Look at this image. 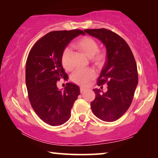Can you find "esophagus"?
Listing matches in <instances>:
<instances>
[{"mask_svg": "<svg viewBox=\"0 0 158 158\" xmlns=\"http://www.w3.org/2000/svg\"><path fill=\"white\" fill-rule=\"evenodd\" d=\"M85 89H85V88H84V87H81V88H80V92H81V93H82Z\"/></svg>", "mask_w": 158, "mask_h": 158, "instance_id": "34e87169", "label": "esophagus"}]
</instances>
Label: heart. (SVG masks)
Returning <instances> with one entry per match:
<instances>
[{"mask_svg": "<svg viewBox=\"0 0 158 158\" xmlns=\"http://www.w3.org/2000/svg\"><path fill=\"white\" fill-rule=\"evenodd\" d=\"M75 47L84 52L89 58H91L93 62L98 65H101L106 60L105 53L99 52V45L95 40L90 37H84L79 39L76 42ZM73 52L70 48L67 47L64 49L61 56V63L66 70H70L73 68L72 62ZM96 73L91 68L77 69L72 74L71 79L76 84L84 85H88L90 82L95 78Z\"/></svg>", "mask_w": 158, "mask_h": 158, "instance_id": "1", "label": "heart"}]
</instances>
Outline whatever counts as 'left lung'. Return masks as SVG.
Returning a JSON list of instances; mask_svg holds the SVG:
<instances>
[{"label":"left lung","mask_w":158,"mask_h":158,"mask_svg":"<svg viewBox=\"0 0 158 158\" xmlns=\"http://www.w3.org/2000/svg\"><path fill=\"white\" fill-rule=\"evenodd\" d=\"M84 32L100 40L106 50V60L98 85L106 83L107 91L93 89L95 98L90 106L102 121L113 122L121 118L132 103L138 84L137 63L129 45L118 35L105 28L87 29Z\"/></svg>","instance_id":"8db88e82"}]
</instances>
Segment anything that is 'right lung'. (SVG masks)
<instances>
[{
  "label": "right lung",
  "mask_w": 158,
  "mask_h": 158,
  "mask_svg": "<svg viewBox=\"0 0 158 158\" xmlns=\"http://www.w3.org/2000/svg\"><path fill=\"white\" fill-rule=\"evenodd\" d=\"M84 34L81 30L50 32L40 39L28 53L26 84L29 100L40 118L52 126L68 121L74 102L80 95L76 84L67 83L61 91L56 82L68 77L61 63L64 49L74 37Z\"/></svg>",
  "instance_id": "add662e5"
}]
</instances>
